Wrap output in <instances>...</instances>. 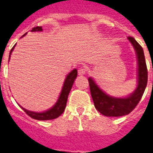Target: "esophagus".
I'll list each match as a JSON object with an SVG mask.
<instances>
[{
  "mask_svg": "<svg viewBox=\"0 0 153 153\" xmlns=\"http://www.w3.org/2000/svg\"><path fill=\"white\" fill-rule=\"evenodd\" d=\"M78 74H79V75H83V74H86V69H84V68H79V70H78Z\"/></svg>",
  "mask_w": 153,
  "mask_h": 153,
  "instance_id": "34e87169",
  "label": "esophagus"
}]
</instances>
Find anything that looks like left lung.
I'll use <instances>...</instances> for the list:
<instances>
[{
	"label": "left lung",
	"mask_w": 153,
	"mask_h": 153,
	"mask_svg": "<svg viewBox=\"0 0 153 153\" xmlns=\"http://www.w3.org/2000/svg\"><path fill=\"white\" fill-rule=\"evenodd\" d=\"M128 39L134 48L138 61V84L136 89L130 95L126 97L109 96L97 86L93 78H88L94 106L101 114L106 116L118 117L129 114L141 100L148 83V69L143 50L134 38L128 37Z\"/></svg>",
	"instance_id": "8db88e82"
}]
</instances>
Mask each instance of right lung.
<instances>
[{
    "instance_id": "obj_1",
    "label": "right lung",
    "mask_w": 153,
    "mask_h": 153,
    "mask_svg": "<svg viewBox=\"0 0 153 153\" xmlns=\"http://www.w3.org/2000/svg\"><path fill=\"white\" fill-rule=\"evenodd\" d=\"M41 31H42V28L39 27V26L35 27V28H33L31 30V32ZM26 33L24 36H25ZM15 47V45L13 47V48L10 51V55H11L12 51L14 50ZM77 75H78V72H77L76 69H74L70 73L68 74V75L66 76L65 80L64 82L63 88H62V90H61L60 97L57 99V102L52 107H51L50 109L47 110L46 111H43V112H34V111H31L26 110L24 107H22V106H19L25 111L27 115H29L33 119H35V120H53V119L59 117L64 112V111H65V108L66 106V102L67 99H68V96H69V93H70V90L72 88L73 83L74 82L75 79L77 78Z\"/></svg>"
}]
</instances>
